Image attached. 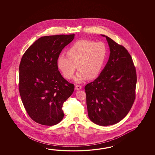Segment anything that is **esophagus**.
<instances>
[{
    "instance_id": "34e87169",
    "label": "esophagus",
    "mask_w": 155,
    "mask_h": 155,
    "mask_svg": "<svg viewBox=\"0 0 155 155\" xmlns=\"http://www.w3.org/2000/svg\"><path fill=\"white\" fill-rule=\"evenodd\" d=\"M75 89H76L77 90H79L82 89V87H81V86L79 85H77L75 86Z\"/></svg>"
}]
</instances>
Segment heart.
I'll return each instance as SVG.
<instances>
[{
  "mask_svg": "<svg viewBox=\"0 0 155 155\" xmlns=\"http://www.w3.org/2000/svg\"><path fill=\"white\" fill-rule=\"evenodd\" d=\"M107 49L102 42L79 40L66 51L68 57L60 55L57 66L66 79H71L77 68L75 81L82 82L87 79H95L101 72L107 58Z\"/></svg>",
  "mask_w": 155,
  "mask_h": 155,
  "instance_id": "obj_1",
  "label": "heart"
}]
</instances>
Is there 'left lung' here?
<instances>
[{"mask_svg": "<svg viewBox=\"0 0 155 155\" xmlns=\"http://www.w3.org/2000/svg\"><path fill=\"white\" fill-rule=\"evenodd\" d=\"M109 60L99 77L85 87L89 119L100 126L114 125L131 109L135 99L136 71L125 47L108 36Z\"/></svg>", "mask_w": 155, "mask_h": 155, "instance_id": "1", "label": "left lung"}]
</instances>
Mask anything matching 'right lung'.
Masks as SVG:
<instances>
[{
    "label": "right lung",
    "instance_id": "obj_1",
    "mask_svg": "<svg viewBox=\"0 0 155 155\" xmlns=\"http://www.w3.org/2000/svg\"><path fill=\"white\" fill-rule=\"evenodd\" d=\"M75 34L40 38L26 50L19 65V89L26 112L35 122L55 125L64 117V102L72 95L74 85L58 70L57 59Z\"/></svg>",
    "mask_w": 155,
    "mask_h": 155
}]
</instances>
